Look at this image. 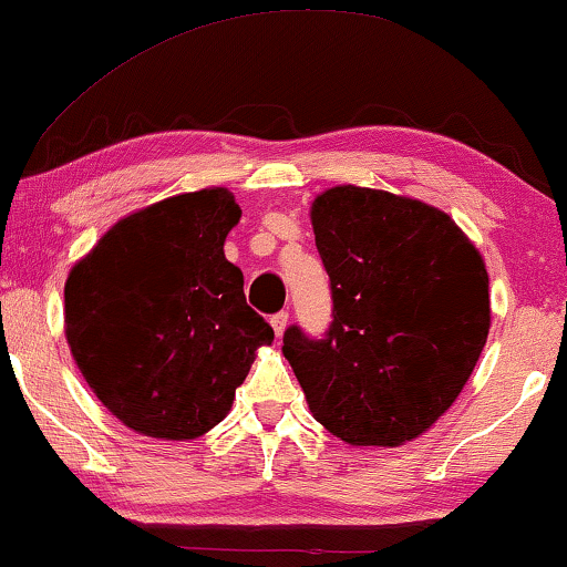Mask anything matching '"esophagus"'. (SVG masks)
<instances>
[{
	"label": "esophagus",
	"instance_id": "34e87169",
	"mask_svg": "<svg viewBox=\"0 0 567 567\" xmlns=\"http://www.w3.org/2000/svg\"><path fill=\"white\" fill-rule=\"evenodd\" d=\"M270 324H274V330H276V336L281 338L284 336V330H286V324H289V312H276L274 317H270Z\"/></svg>",
	"mask_w": 567,
	"mask_h": 567
}]
</instances>
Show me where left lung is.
I'll list each match as a JSON object with an SVG mask.
<instances>
[{
	"instance_id": "obj_1",
	"label": "left lung",
	"mask_w": 567,
	"mask_h": 567,
	"mask_svg": "<svg viewBox=\"0 0 567 567\" xmlns=\"http://www.w3.org/2000/svg\"><path fill=\"white\" fill-rule=\"evenodd\" d=\"M330 276L322 338L284 332L309 410L353 446H400L460 398L491 330L487 270L439 208L338 185L312 204Z\"/></svg>"
}]
</instances>
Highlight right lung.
<instances>
[{
  "mask_svg": "<svg viewBox=\"0 0 567 567\" xmlns=\"http://www.w3.org/2000/svg\"><path fill=\"white\" fill-rule=\"evenodd\" d=\"M229 190L159 200L121 219L64 289L66 340L97 400L138 433L196 439L229 413L274 328L224 258Z\"/></svg>",
  "mask_w": 567,
  "mask_h": 567,
  "instance_id": "add662e5",
  "label": "right lung"
}]
</instances>
